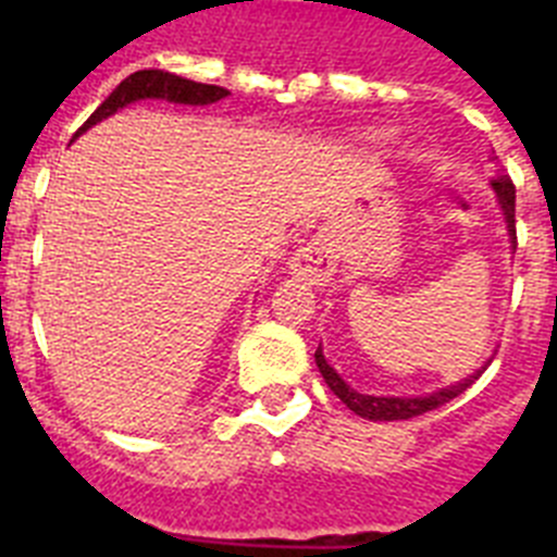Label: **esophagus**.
I'll use <instances>...</instances> for the list:
<instances>
[{
	"instance_id": "obj_1",
	"label": "esophagus",
	"mask_w": 557,
	"mask_h": 557,
	"mask_svg": "<svg viewBox=\"0 0 557 557\" xmlns=\"http://www.w3.org/2000/svg\"><path fill=\"white\" fill-rule=\"evenodd\" d=\"M334 264H337V256L323 239H312V243L301 245L289 259V270L309 284L329 282V275L334 273Z\"/></svg>"
}]
</instances>
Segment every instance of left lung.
Wrapping results in <instances>:
<instances>
[{"instance_id": "left-lung-1", "label": "left lung", "mask_w": 557, "mask_h": 557, "mask_svg": "<svg viewBox=\"0 0 557 557\" xmlns=\"http://www.w3.org/2000/svg\"><path fill=\"white\" fill-rule=\"evenodd\" d=\"M496 191V203L502 209V218H505V225H508V236H510V248L516 250V186L510 184L508 175H499V178L491 181ZM314 362H318V371L321 376L326 379L329 391L343 401L351 412H357L359 418H368V421H407V418H416V416H424V412L435 410V407L446 405L451 401L455 396H460L466 387L480 379V373L485 371V366L476 368L471 376L460 379L455 385H446L441 391H432L426 396H368V393H359L348 385L346 379L339 376L332 366L326 362L323 357V348L318 346L314 351Z\"/></svg>"}]
</instances>
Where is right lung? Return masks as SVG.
<instances>
[{
	"instance_id": "obj_1",
	"label": "right lung",
	"mask_w": 557,
	"mask_h": 557,
	"mask_svg": "<svg viewBox=\"0 0 557 557\" xmlns=\"http://www.w3.org/2000/svg\"><path fill=\"white\" fill-rule=\"evenodd\" d=\"M223 97H228V88L223 86H206V83L186 81V77L172 75V72H164V69H141V72H133L131 77H125L120 86L113 88L108 100L88 116L86 125L75 136L86 133L97 122L113 116L120 108H127L131 102L166 100L178 102V106H211V102L223 100Z\"/></svg>"
}]
</instances>
